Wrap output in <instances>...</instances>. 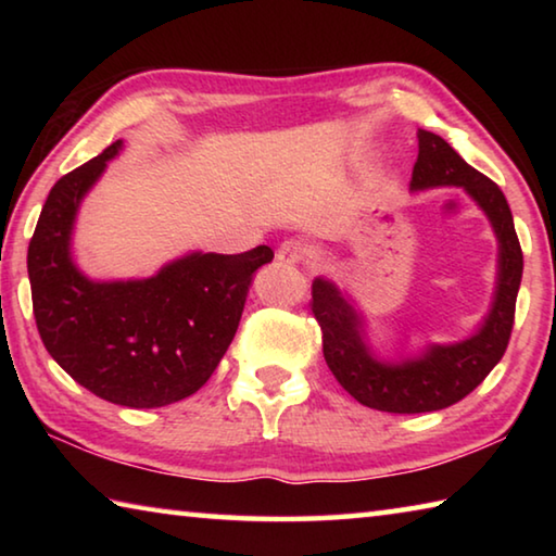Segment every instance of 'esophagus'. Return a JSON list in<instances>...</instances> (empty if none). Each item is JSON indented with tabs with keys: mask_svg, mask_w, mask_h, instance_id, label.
Instances as JSON below:
<instances>
[{
	"mask_svg": "<svg viewBox=\"0 0 556 556\" xmlns=\"http://www.w3.org/2000/svg\"><path fill=\"white\" fill-rule=\"evenodd\" d=\"M306 255H308V250L301 240H285L277 250V260L281 262V265H301V262L306 260Z\"/></svg>",
	"mask_w": 556,
	"mask_h": 556,
	"instance_id": "34e87169",
	"label": "esophagus"
}]
</instances>
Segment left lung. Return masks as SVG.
Wrapping results in <instances>:
<instances>
[{
    "instance_id": "left-lung-1",
    "label": "left lung",
    "mask_w": 556,
    "mask_h": 556,
    "mask_svg": "<svg viewBox=\"0 0 556 556\" xmlns=\"http://www.w3.org/2000/svg\"><path fill=\"white\" fill-rule=\"evenodd\" d=\"M419 156L412 172L414 191L434 186H458L481 205L491 220L501 255L491 314L483 326L460 343L429 345L414 361L380 363L365 345L363 318L336 285L314 279L312 314L321 326L326 365L341 388L370 409L419 414L451 407L473 392L491 372L510 343L515 301L522 279V248L517 240L510 205L495 181L460 159L446 139L419 129Z\"/></svg>"
}]
</instances>
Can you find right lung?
Listing matches in <instances>:
<instances>
[{
	"label": "right lung",
	"mask_w": 556,
	"mask_h": 556,
	"mask_svg": "<svg viewBox=\"0 0 556 556\" xmlns=\"http://www.w3.org/2000/svg\"><path fill=\"white\" fill-rule=\"evenodd\" d=\"M119 149L122 139L55 181L26 265L36 328L53 361L102 400L152 409L208 382L238 331L252 275L275 252H193L149 279H88L71 257L75 213Z\"/></svg>",
	"instance_id": "obj_1"
}]
</instances>
